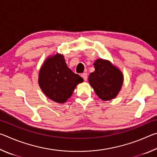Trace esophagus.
<instances>
[{
  "mask_svg": "<svg viewBox=\"0 0 157 157\" xmlns=\"http://www.w3.org/2000/svg\"><path fill=\"white\" fill-rule=\"evenodd\" d=\"M82 78H83L84 81H86L87 80V78H88V76H87V73H82Z\"/></svg>",
  "mask_w": 157,
  "mask_h": 157,
  "instance_id": "esophagus-1",
  "label": "esophagus"
}]
</instances>
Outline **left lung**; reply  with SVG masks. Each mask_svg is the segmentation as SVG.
<instances>
[{
	"instance_id": "8db88e82",
	"label": "left lung",
	"mask_w": 157,
	"mask_h": 157,
	"mask_svg": "<svg viewBox=\"0 0 157 157\" xmlns=\"http://www.w3.org/2000/svg\"><path fill=\"white\" fill-rule=\"evenodd\" d=\"M95 71L90 74L89 82L96 95L104 101L116 97L123 83V75L109 61L98 59L94 63Z\"/></svg>"
}]
</instances>
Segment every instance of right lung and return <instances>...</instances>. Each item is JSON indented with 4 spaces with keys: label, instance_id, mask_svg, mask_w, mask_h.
Instances as JSON below:
<instances>
[{
    "label": "right lung",
    "instance_id": "right-lung-1",
    "mask_svg": "<svg viewBox=\"0 0 157 157\" xmlns=\"http://www.w3.org/2000/svg\"><path fill=\"white\" fill-rule=\"evenodd\" d=\"M38 81L48 98L55 102L64 103L84 79L68 67L62 55L57 54L45 60L39 71Z\"/></svg>",
    "mask_w": 157,
    "mask_h": 157
}]
</instances>
